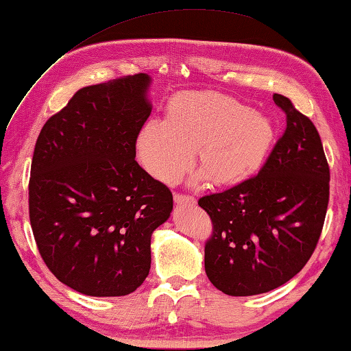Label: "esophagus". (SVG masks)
Listing matches in <instances>:
<instances>
[{
	"label": "esophagus",
	"instance_id": "1",
	"mask_svg": "<svg viewBox=\"0 0 351 351\" xmlns=\"http://www.w3.org/2000/svg\"><path fill=\"white\" fill-rule=\"evenodd\" d=\"M173 198H175L176 204H195L197 203L195 197L187 195V193H181V192H175Z\"/></svg>",
	"mask_w": 351,
	"mask_h": 351
}]
</instances>
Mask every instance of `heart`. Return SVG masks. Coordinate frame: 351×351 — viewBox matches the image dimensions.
<instances>
[{"instance_id": "heart-1", "label": "heart", "mask_w": 351, "mask_h": 351, "mask_svg": "<svg viewBox=\"0 0 351 351\" xmlns=\"http://www.w3.org/2000/svg\"><path fill=\"white\" fill-rule=\"evenodd\" d=\"M265 115L215 92H186L167 104L164 123L152 120L137 137V154L149 175L175 182L197 164L214 186H236L261 169L274 142Z\"/></svg>"}]
</instances>
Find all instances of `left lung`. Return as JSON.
Listing matches in <instances>:
<instances>
[{
    "label": "left lung",
    "mask_w": 351,
    "mask_h": 351,
    "mask_svg": "<svg viewBox=\"0 0 351 351\" xmlns=\"http://www.w3.org/2000/svg\"><path fill=\"white\" fill-rule=\"evenodd\" d=\"M286 130L259 173L198 199L213 221L204 270L226 295L270 292L292 280L319 242L330 202V165L319 131L285 95Z\"/></svg>",
    "instance_id": "8db88e82"
}]
</instances>
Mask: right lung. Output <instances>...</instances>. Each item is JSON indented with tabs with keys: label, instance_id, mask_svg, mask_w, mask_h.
I'll use <instances>...</instances> for the list:
<instances>
[{
	"label": "right lung",
	"instance_id": "right-lung-1",
	"mask_svg": "<svg viewBox=\"0 0 351 351\" xmlns=\"http://www.w3.org/2000/svg\"><path fill=\"white\" fill-rule=\"evenodd\" d=\"M148 75L77 90L37 137L29 221L49 271L76 292H134L152 265V232L169 219L173 195L136 160L152 106Z\"/></svg>",
	"mask_w": 351,
	"mask_h": 351
}]
</instances>
